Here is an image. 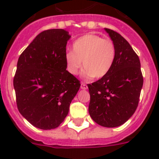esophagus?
Segmentation results:
<instances>
[{
    "instance_id": "esophagus-1",
    "label": "esophagus",
    "mask_w": 159,
    "mask_h": 159,
    "mask_svg": "<svg viewBox=\"0 0 159 159\" xmlns=\"http://www.w3.org/2000/svg\"><path fill=\"white\" fill-rule=\"evenodd\" d=\"M80 88L82 90L87 89V85L86 84H84V83H82V84H81V86H80Z\"/></svg>"
}]
</instances>
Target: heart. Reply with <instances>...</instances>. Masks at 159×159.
I'll return each instance as SVG.
<instances>
[{"mask_svg": "<svg viewBox=\"0 0 159 159\" xmlns=\"http://www.w3.org/2000/svg\"><path fill=\"white\" fill-rule=\"evenodd\" d=\"M115 58L116 48L113 42L93 33L76 39L72 45V51H68L65 57L70 74L77 75L84 65V76L95 79H101L109 73Z\"/></svg>", "mask_w": 159, "mask_h": 159, "instance_id": "heart-1", "label": "heart"}]
</instances>
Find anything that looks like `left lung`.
<instances>
[{"label":"left lung","mask_w":159,"mask_h":159,"mask_svg":"<svg viewBox=\"0 0 159 159\" xmlns=\"http://www.w3.org/2000/svg\"><path fill=\"white\" fill-rule=\"evenodd\" d=\"M116 48L113 67L106 76L87 84L89 113L98 125L118 127L136 111L143 84L139 57L127 41L113 30L105 28Z\"/></svg>","instance_id":"1"}]
</instances>
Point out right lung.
<instances>
[{"instance_id": "1", "label": "right lung", "mask_w": 159, "mask_h": 159, "mask_svg": "<svg viewBox=\"0 0 159 159\" xmlns=\"http://www.w3.org/2000/svg\"><path fill=\"white\" fill-rule=\"evenodd\" d=\"M71 36L64 29L41 32L20 56L13 80L22 116L34 127L56 129L68 113L80 81L66 70V45Z\"/></svg>"}]
</instances>
